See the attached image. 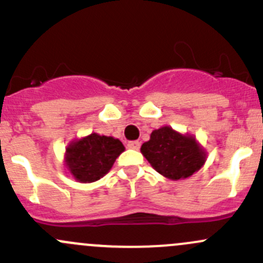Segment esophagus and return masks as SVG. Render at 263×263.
Instances as JSON below:
<instances>
[{
  "label": "esophagus",
  "instance_id": "34e87169",
  "mask_svg": "<svg viewBox=\"0 0 263 263\" xmlns=\"http://www.w3.org/2000/svg\"><path fill=\"white\" fill-rule=\"evenodd\" d=\"M127 146H128L129 148H134V150H139L140 146H141V144H140V141H129L128 144H127Z\"/></svg>",
  "mask_w": 263,
  "mask_h": 263
}]
</instances>
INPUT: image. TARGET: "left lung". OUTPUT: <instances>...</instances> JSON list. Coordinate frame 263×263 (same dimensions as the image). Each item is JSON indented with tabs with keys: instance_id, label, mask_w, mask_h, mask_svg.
<instances>
[{
	"instance_id": "8db88e82",
	"label": "left lung",
	"mask_w": 263,
	"mask_h": 263,
	"mask_svg": "<svg viewBox=\"0 0 263 263\" xmlns=\"http://www.w3.org/2000/svg\"><path fill=\"white\" fill-rule=\"evenodd\" d=\"M141 153L158 173L169 179L187 178L205 163V153L196 140L183 136L171 127H161L144 142Z\"/></svg>"
}]
</instances>
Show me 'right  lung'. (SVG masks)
<instances>
[{"label":"right lung","instance_id":"obj_1","mask_svg":"<svg viewBox=\"0 0 263 263\" xmlns=\"http://www.w3.org/2000/svg\"><path fill=\"white\" fill-rule=\"evenodd\" d=\"M124 150L119 140L91 134L72 142L66 151V164L78 181L90 183L102 178Z\"/></svg>","mask_w":263,"mask_h":263}]
</instances>
